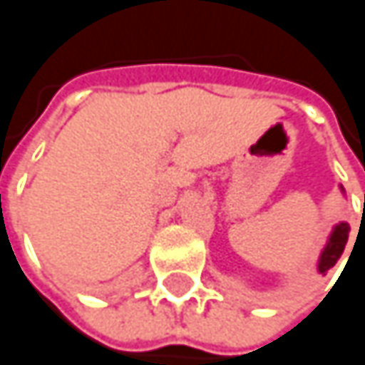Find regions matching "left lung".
<instances>
[{
    "label": "left lung",
    "instance_id": "obj_1",
    "mask_svg": "<svg viewBox=\"0 0 365 365\" xmlns=\"http://www.w3.org/2000/svg\"><path fill=\"white\" fill-rule=\"evenodd\" d=\"M340 192L344 194V187L340 185ZM349 224L346 222H340L331 228L328 241H326V247L322 250L319 259H317V272L319 274H326L329 268L340 259V255L344 252V245H346V239H349Z\"/></svg>",
    "mask_w": 365,
    "mask_h": 365
}]
</instances>
